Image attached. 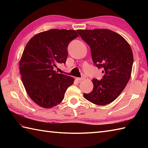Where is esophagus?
I'll return each mask as SVG.
<instances>
[{
    "instance_id": "34e87169",
    "label": "esophagus",
    "mask_w": 148,
    "mask_h": 148,
    "mask_svg": "<svg viewBox=\"0 0 148 148\" xmlns=\"http://www.w3.org/2000/svg\"><path fill=\"white\" fill-rule=\"evenodd\" d=\"M76 79L79 81H83L84 79V77H77Z\"/></svg>"
}]
</instances>
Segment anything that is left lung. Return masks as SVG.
<instances>
[{
    "instance_id": "1",
    "label": "left lung",
    "mask_w": 148,
    "mask_h": 148,
    "mask_svg": "<svg viewBox=\"0 0 148 148\" xmlns=\"http://www.w3.org/2000/svg\"><path fill=\"white\" fill-rule=\"evenodd\" d=\"M81 38L90 46L92 57L105 75L101 80L93 79V88L84 93L94 104L105 106L120 95L129 81L134 56L129 44L119 34L108 29L77 30Z\"/></svg>"
}]
</instances>
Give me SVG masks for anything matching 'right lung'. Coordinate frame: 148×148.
<instances>
[{
  "label": "right lung",
  "instance_id": "obj_1",
  "mask_svg": "<svg viewBox=\"0 0 148 148\" xmlns=\"http://www.w3.org/2000/svg\"><path fill=\"white\" fill-rule=\"evenodd\" d=\"M79 36L76 30L51 29L32 37L25 47L19 69L28 95L43 108L60 103L74 79L53 70L66 62L67 46Z\"/></svg>",
  "mask_w": 148,
  "mask_h": 148
}]
</instances>
